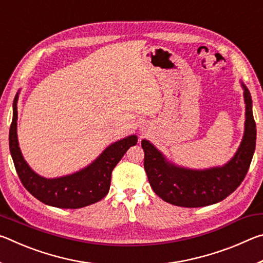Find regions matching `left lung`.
Masks as SVG:
<instances>
[{
  "label": "left lung",
  "instance_id": "8db88e82",
  "mask_svg": "<svg viewBox=\"0 0 263 263\" xmlns=\"http://www.w3.org/2000/svg\"><path fill=\"white\" fill-rule=\"evenodd\" d=\"M246 121L245 133L237 153L221 167L203 171L183 168L167 161L148 140H142L144 168L149 184L160 198L173 205L199 208L222 201L241 184L251 166L256 142V125L252 111V97L243 83Z\"/></svg>",
  "mask_w": 263,
  "mask_h": 263
}]
</instances>
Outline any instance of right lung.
<instances>
[{
    "mask_svg": "<svg viewBox=\"0 0 263 263\" xmlns=\"http://www.w3.org/2000/svg\"><path fill=\"white\" fill-rule=\"evenodd\" d=\"M17 92L12 104V122L9 131V147L17 174L24 188L46 205L79 209L101 201L109 193L111 173L126 151L137 144V136H128L108 146L94 162L74 174L45 179L29 167L22 155L17 139Z\"/></svg>",
    "mask_w": 263,
    "mask_h": 263,
    "instance_id": "1",
    "label": "right lung"
}]
</instances>
